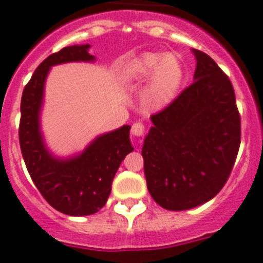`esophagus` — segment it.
Segmentation results:
<instances>
[{"label": "esophagus", "mask_w": 263, "mask_h": 263, "mask_svg": "<svg viewBox=\"0 0 263 263\" xmlns=\"http://www.w3.org/2000/svg\"><path fill=\"white\" fill-rule=\"evenodd\" d=\"M145 128H144V124L141 122H136L132 124V128H131V132L132 135H135V136H141V135L144 134Z\"/></svg>", "instance_id": "34e87169"}]
</instances>
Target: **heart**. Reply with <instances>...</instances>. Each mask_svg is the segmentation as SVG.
<instances>
[{"mask_svg": "<svg viewBox=\"0 0 263 263\" xmlns=\"http://www.w3.org/2000/svg\"><path fill=\"white\" fill-rule=\"evenodd\" d=\"M129 78L135 81H148L145 100L152 108H164L176 99L185 78L181 61L173 54L144 52L131 62Z\"/></svg>", "mask_w": 263, "mask_h": 263, "instance_id": "obj_1", "label": "heart"}]
</instances>
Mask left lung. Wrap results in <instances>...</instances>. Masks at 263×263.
<instances>
[{"instance_id":"1","label":"left lung","mask_w":263,"mask_h":263,"mask_svg":"<svg viewBox=\"0 0 263 263\" xmlns=\"http://www.w3.org/2000/svg\"><path fill=\"white\" fill-rule=\"evenodd\" d=\"M192 51L195 82L151 116L141 149L148 192L168 211L212 200L229 179L241 143L232 82L208 54Z\"/></svg>"}]
</instances>
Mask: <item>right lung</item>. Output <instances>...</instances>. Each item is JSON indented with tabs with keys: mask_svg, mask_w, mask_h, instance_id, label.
Wrapping results in <instances>:
<instances>
[{
	"mask_svg": "<svg viewBox=\"0 0 263 263\" xmlns=\"http://www.w3.org/2000/svg\"><path fill=\"white\" fill-rule=\"evenodd\" d=\"M88 49L90 45H75L47 57L25 86L21 99L20 145L29 175L43 198L68 216H88L102 209L116 171L134 151L129 125L100 135L82 154L67 159L55 157L45 144L40 115L50 68L67 62H93Z\"/></svg>",
	"mask_w": 263,
	"mask_h": 263,
	"instance_id": "obj_1",
	"label": "right lung"
}]
</instances>
